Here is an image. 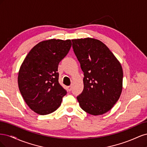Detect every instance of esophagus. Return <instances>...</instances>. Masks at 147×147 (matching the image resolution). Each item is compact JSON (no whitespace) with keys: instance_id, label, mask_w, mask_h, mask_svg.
<instances>
[{"instance_id":"1","label":"esophagus","mask_w":147,"mask_h":147,"mask_svg":"<svg viewBox=\"0 0 147 147\" xmlns=\"http://www.w3.org/2000/svg\"><path fill=\"white\" fill-rule=\"evenodd\" d=\"M67 90H68V91H70L71 90H72V86H67Z\"/></svg>"}]
</instances>
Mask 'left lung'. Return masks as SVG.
Wrapping results in <instances>:
<instances>
[{
	"mask_svg": "<svg viewBox=\"0 0 147 147\" xmlns=\"http://www.w3.org/2000/svg\"><path fill=\"white\" fill-rule=\"evenodd\" d=\"M75 55L84 72V88L77 99L89 114L99 115L112 109L123 88V72L119 62L99 40H72Z\"/></svg>",
	"mask_w": 147,
	"mask_h": 147,
	"instance_id": "left-lung-1",
	"label": "left lung"
}]
</instances>
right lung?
Segmentation results:
<instances>
[{
    "mask_svg": "<svg viewBox=\"0 0 147 147\" xmlns=\"http://www.w3.org/2000/svg\"><path fill=\"white\" fill-rule=\"evenodd\" d=\"M71 46L70 40L42 41L32 48L21 64L18 77L19 89L34 112L48 115L61 105L67 91L59 83L57 69Z\"/></svg>",
    "mask_w": 147,
    "mask_h": 147,
    "instance_id": "1",
    "label": "right lung"
}]
</instances>
